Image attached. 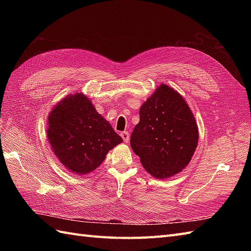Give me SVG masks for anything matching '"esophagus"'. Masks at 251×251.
<instances>
[{"label":"esophagus","instance_id":"obj_1","mask_svg":"<svg viewBox=\"0 0 251 251\" xmlns=\"http://www.w3.org/2000/svg\"><path fill=\"white\" fill-rule=\"evenodd\" d=\"M120 136H121V137H123V139H124V141L126 143H127L128 140H130V134H128L127 132H121Z\"/></svg>","mask_w":251,"mask_h":251}]
</instances>
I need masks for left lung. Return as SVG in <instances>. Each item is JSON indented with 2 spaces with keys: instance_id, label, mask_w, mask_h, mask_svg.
Listing matches in <instances>:
<instances>
[{
  "instance_id": "1",
  "label": "left lung",
  "mask_w": 251,
  "mask_h": 251,
  "mask_svg": "<svg viewBox=\"0 0 251 251\" xmlns=\"http://www.w3.org/2000/svg\"><path fill=\"white\" fill-rule=\"evenodd\" d=\"M131 147L151 176L170 178L191 161L199 131L194 114L177 91L160 85L139 111Z\"/></svg>"
}]
</instances>
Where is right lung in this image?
<instances>
[{"label": "right lung", "instance_id": "obj_1", "mask_svg": "<svg viewBox=\"0 0 251 251\" xmlns=\"http://www.w3.org/2000/svg\"><path fill=\"white\" fill-rule=\"evenodd\" d=\"M47 137L67 170L87 175L100 166L123 138L80 92L63 98L49 114Z\"/></svg>", "mask_w": 251, "mask_h": 251}]
</instances>
